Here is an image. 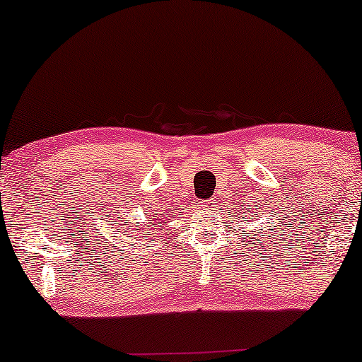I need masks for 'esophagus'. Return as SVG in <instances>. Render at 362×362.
<instances>
[{
	"label": "esophagus",
	"instance_id": "obj_1",
	"mask_svg": "<svg viewBox=\"0 0 362 362\" xmlns=\"http://www.w3.org/2000/svg\"><path fill=\"white\" fill-rule=\"evenodd\" d=\"M201 209H204V211H211V209H214V201H212V199H209V201H202Z\"/></svg>",
	"mask_w": 362,
	"mask_h": 362
}]
</instances>
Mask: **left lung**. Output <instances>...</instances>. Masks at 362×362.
<instances>
[{"mask_svg":"<svg viewBox=\"0 0 362 362\" xmlns=\"http://www.w3.org/2000/svg\"><path fill=\"white\" fill-rule=\"evenodd\" d=\"M255 209H259V207H257V206H255ZM242 211H244V207H242ZM250 211H254L255 214L250 215ZM245 212H249V216H250V221H249V222H252V221H254V217H255V219H259V216H257V214H255V211H254V209H252V207H250V206H249V207H245ZM245 217H247V216H245ZM249 222H247V224H249ZM262 229H264V227H262ZM280 234H281V232H280ZM270 244H272V240H270ZM262 247H264V245H262Z\"/></svg>","mask_w":362,"mask_h":362,"instance_id":"left-lung-1","label":"left lung"}]
</instances>
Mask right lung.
<instances>
[{"label": "right lung", "instance_id": "obj_1", "mask_svg": "<svg viewBox=\"0 0 362 362\" xmlns=\"http://www.w3.org/2000/svg\"><path fill=\"white\" fill-rule=\"evenodd\" d=\"M148 219H150V221H160V219H156V216H150V217H148ZM156 226V224H155ZM135 230L136 232H140V227H135ZM145 230H150V227H143V234H145V235H150V232H145ZM145 239H146V237H145Z\"/></svg>", "mask_w": 362, "mask_h": 362}]
</instances>
